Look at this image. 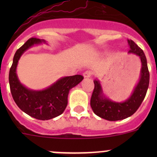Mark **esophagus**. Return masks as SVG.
<instances>
[{
    "label": "esophagus",
    "instance_id": "obj_1",
    "mask_svg": "<svg viewBox=\"0 0 157 157\" xmlns=\"http://www.w3.org/2000/svg\"><path fill=\"white\" fill-rule=\"evenodd\" d=\"M92 76V72H90V71H86V72L83 73V77L84 78H90V77Z\"/></svg>",
    "mask_w": 157,
    "mask_h": 157
}]
</instances>
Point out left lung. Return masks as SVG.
Segmentation results:
<instances>
[{
    "label": "left lung",
    "mask_w": 157,
    "mask_h": 157,
    "mask_svg": "<svg viewBox=\"0 0 157 157\" xmlns=\"http://www.w3.org/2000/svg\"><path fill=\"white\" fill-rule=\"evenodd\" d=\"M129 54L139 57L141 62L140 75L131 96L124 102H115L109 99L103 93L102 85L98 79L93 80L94 90L90 99V105L97 116L108 121H118L131 116L141 105L147 94L150 82V73L147 58L143 50L132 40H128Z\"/></svg>",
    "instance_id": "obj_1"
}]
</instances>
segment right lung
Returning a JSON list of instances; mask_svg holds the SVG:
<instances>
[{
    "label": "right lung",
    "mask_w": 157,
    "mask_h": 157,
    "mask_svg": "<svg viewBox=\"0 0 157 157\" xmlns=\"http://www.w3.org/2000/svg\"><path fill=\"white\" fill-rule=\"evenodd\" d=\"M48 44L44 39L31 38L14 55L9 73V83L13 99L23 112L39 120H49L61 115L67 105L71 89L83 80L81 75L64 77L45 89L35 90L26 87L20 81L17 74L19 60L26 50L39 44Z\"/></svg>",
    "instance_id": "obj_1"
}]
</instances>
